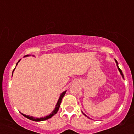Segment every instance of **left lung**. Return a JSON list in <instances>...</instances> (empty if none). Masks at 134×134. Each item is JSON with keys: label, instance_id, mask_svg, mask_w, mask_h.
Segmentation results:
<instances>
[{"label": "left lung", "instance_id": "1", "mask_svg": "<svg viewBox=\"0 0 134 134\" xmlns=\"http://www.w3.org/2000/svg\"><path fill=\"white\" fill-rule=\"evenodd\" d=\"M115 62H116V63H117V68H118V69H119V72H120V73H121V75H122V78H124V76H123V74H122V71H121V69H120L119 67V66H118V63H117V60H116V59H115ZM82 113H83V112H82ZM83 114L84 115H85L84 113H83Z\"/></svg>", "mask_w": 134, "mask_h": 134}]
</instances>
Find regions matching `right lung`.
Listing matches in <instances>:
<instances>
[{"label":"right lung","instance_id":"add662e5","mask_svg":"<svg viewBox=\"0 0 134 134\" xmlns=\"http://www.w3.org/2000/svg\"><path fill=\"white\" fill-rule=\"evenodd\" d=\"M28 56V55H27V56ZM19 61H20V60H19ZM19 62L17 63V65H16V66L17 65V64H18V63H19ZM15 69H13V71H14ZM13 72H12V74H13ZM66 91H63V92L62 93V94H61L60 97H59V99H58V101L57 104H56V108H55V109H54L53 111H52V113H51L50 115H48L46 116V117H40V118H36V117H32V116L26 115L23 114V113H21V114H22L24 116V117H26V118H28V119L32 120V121H37V122H38V121H45V120H47V119H48L51 118V117H52L53 115H54L56 114V113H57L58 111V109H59V106H60V104H61V102H62V98H63V96H64L65 94Z\"/></svg>","mask_w":134,"mask_h":134}]
</instances>
